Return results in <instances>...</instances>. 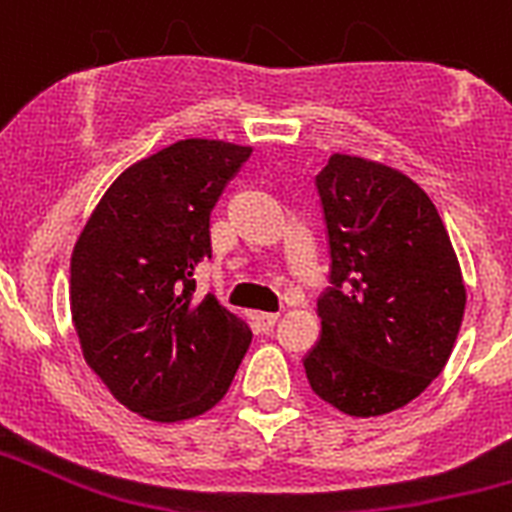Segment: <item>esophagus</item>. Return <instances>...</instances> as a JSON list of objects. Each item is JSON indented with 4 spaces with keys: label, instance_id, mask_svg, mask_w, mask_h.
<instances>
[{
    "label": "esophagus",
    "instance_id": "esophagus-1",
    "mask_svg": "<svg viewBox=\"0 0 512 512\" xmlns=\"http://www.w3.org/2000/svg\"><path fill=\"white\" fill-rule=\"evenodd\" d=\"M279 312H256V323H259L261 330H271L277 325Z\"/></svg>",
    "mask_w": 512,
    "mask_h": 512
}]
</instances>
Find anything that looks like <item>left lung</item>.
<instances>
[{
  "label": "left lung",
  "mask_w": 512,
  "mask_h": 512,
  "mask_svg": "<svg viewBox=\"0 0 512 512\" xmlns=\"http://www.w3.org/2000/svg\"><path fill=\"white\" fill-rule=\"evenodd\" d=\"M330 246L312 392L354 418L392 413L441 374L467 289L431 197L392 166L333 153L315 176Z\"/></svg>",
  "instance_id": "left-lung-1"
}]
</instances>
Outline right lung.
<instances>
[{
	"mask_svg": "<svg viewBox=\"0 0 512 512\" xmlns=\"http://www.w3.org/2000/svg\"><path fill=\"white\" fill-rule=\"evenodd\" d=\"M248 146L187 138L117 176L71 253V318L84 359L117 402L158 423L223 400L251 328L194 266L212 256L210 212Z\"/></svg>",
	"mask_w": 512,
	"mask_h": 512,
	"instance_id": "1",
	"label": "right lung"
}]
</instances>
